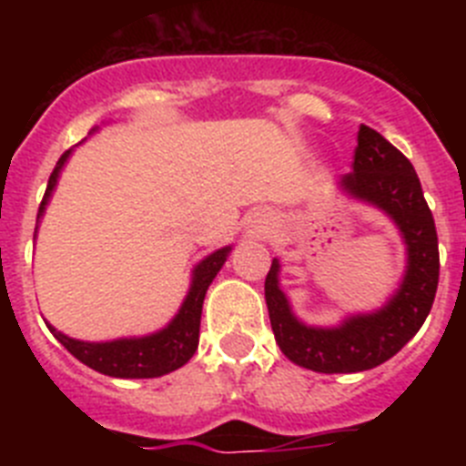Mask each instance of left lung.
I'll return each instance as SVG.
<instances>
[{
	"instance_id": "obj_1",
	"label": "left lung",
	"mask_w": 466,
	"mask_h": 466,
	"mask_svg": "<svg viewBox=\"0 0 466 466\" xmlns=\"http://www.w3.org/2000/svg\"><path fill=\"white\" fill-rule=\"evenodd\" d=\"M350 196L394 219L409 247V268L397 294L373 315H357L336 329L300 324L278 287L279 263L266 275V303L275 340L287 360L317 373H357L380 366L413 339L439 287V238L410 160L373 127L360 126L352 172L340 177Z\"/></svg>"
}]
</instances>
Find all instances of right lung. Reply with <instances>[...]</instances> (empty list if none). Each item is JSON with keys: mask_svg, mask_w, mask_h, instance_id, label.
<instances>
[{"mask_svg": "<svg viewBox=\"0 0 466 466\" xmlns=\"http://www.w3.org/2000/svg\"><path fill=\"white\" fill-rule=\"evenodd\" d=\"M69 158V151H65L57 160L56 170L48 177V187L44 193V200L39 205V217L46 208L48 198H51L53 187L57 182V175L63 170L65 160ZM230 247H224L219 252L209 254L205 261H200L193 270V282L188 289L187 300H184L182 310L167 324L163 331L144 336V339H121L111 340V343H84V340H74L65 333L56 331L53 327L51 333L56 336L65 348L72 352L81 364L90 366L93 371H100L111 378H158L166 373L175 371L179 366L187 364L198 348V333H200V312H203V300L208 294V287L212 284L214 275L219 273L228 257Z\"/></svg>", "mask_w": 466, "mask_h": 466, "instance_id": "right-lung-1", "label": "right lung"}]
</instances>
